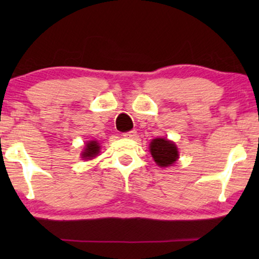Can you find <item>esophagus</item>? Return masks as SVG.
Here are the masks:
<instances>
[{"mask_svg": "<svg viewBox=\"0 0 259 259\" xmlns=\"http://www.w3.org/2000/svg\"><path fill=\"white\" fill-rule=\"evenodd\" d=\"M136 136H137V131L136 130L123 133V137L127 138V139H134V138H136Z\"/></svg>", "mask_w": 259, "mask_h": 259, "instance_id": "obj_1", "label": "esophagus"}]
</instances>
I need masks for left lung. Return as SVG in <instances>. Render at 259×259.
Returning <instances> with one entry per match:
<instances>
[{
	"instance_id": "left-lung-1",
	"label": "left lung",
	"mask_w": 259,
	"mask_h": 259,
	"mask_svg": "<svg viewBox=\"0 0 259 259\" xmlns=\"http://www.w3.org/2000/svg\"><path fill=\"white\" fill-rule=\"evenodd\" d=\"M150 152L154 161L160 167L172 166L178 160L179 152L178 147L171 140L165 138H155L150 144Z\"/></svg>"
}]
</instances>
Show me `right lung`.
I'll return each mask as SVG.
<instances>
[{"label":"right lung","instance_id":"1","mask_svg":"<svg viewBox=\"0 0 259 259\" xmlns=\"http://www.w3.org/2000/svg\"><path fill=\"white\" fill-rule=\"evenodd\" d=\"M100 153V144L97 140H91L88 141L84 146L82 153H81V158L83 159H93Z\"/></svg>","mask_w":259,"mask_h":259}]
</instances>
